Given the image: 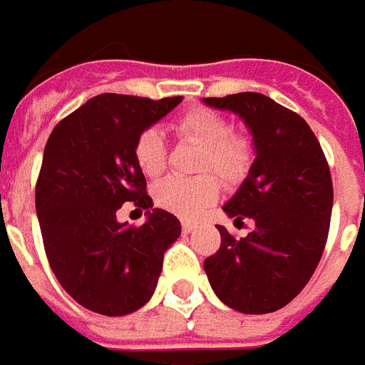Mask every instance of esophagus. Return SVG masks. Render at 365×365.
<instances>
[{
    "instance_id": "34e87169",
    "label": "esophagus",
    "mask_w": 365,
    "mask_h": 365,
    "mask_svg": "<svg viewBox=\"0 0 365 365\" xmlns=\"http://www.w3.org/2000/svg\"><path fill=\"white\" fill-rule=\"evenodd\" d=\"M195 230H196L195 222H190V220H182V232H185V234H192Z\"/></svg>"
}]
</instances>
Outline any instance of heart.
Returning a JSON list of instances; mask_svg holds the SVG:
<instances>
[{
	"label": "heart",
	"mask_w": 365,
	"mask_h": 365,
	"mask_svg": "<svg viewBox=\"0 0 365 365\" xmlns=\"http://www.w3.org/2000/svg\"><path fill=\"white\" fill-rule=\"evenodd\" d=\"M177 131L182 139L202 147L198 173L212 170L226 185L242 182L253 165V145L244 135H234L230 121L220 113L195 108L177 121ZM137 167L145 177H159L167 167L165 137L157 128L143 129L133 147ZM220 185L212 175L196 178L169 177L155 187V200L165 210L182 218H196L210 204L216 202Z\"/></svg>",
	"instance_id": "b5f03b06"
}]
</instances>
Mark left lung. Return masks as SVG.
<instances>
[{
	"label": "left lung",
	"mask_w": 365,
	"mask_h": 365,
	"mask_svg": "<svg viewBox=\"0 0 365 365\" xmlns=\"http://www.w3.org/2000/svg\"><path fill=\"white\" fill-rule=\"evenodd\" d=\"M202 102L236 113L255 151L247 177L222 206L234 222L253 220V230L236 240L218 226L222 244L204 271L230 309L275 312L301 293L324 252L334 196L327 157L309 123L267 96L240 92Z\"/></svg>",
	"instance_id": "8db88e82"
}]
</instances>
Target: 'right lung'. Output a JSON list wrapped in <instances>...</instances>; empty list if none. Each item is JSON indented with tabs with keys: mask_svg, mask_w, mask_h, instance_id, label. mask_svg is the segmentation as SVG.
Segmentation results:
<instances>
[{
	"mask_svg": "<svg viewBox=\"0 0 365 365\" xmlns=\"http://www.w3.org/2000/svg\"><path fill=\"white\" fill-rule=\"evenodd\" d=\"M182 96L100 94L56 123L38 173L35 206L51 269L84 309L123 317L155 293L163 255L180 236L175 214L153 208L137 167V135ZM145 210L139 229L118 222L121 203Z\"/></svg>",
	"mask_w": 365,
	"mask_h": 365,
	"instance_id": "add662e5",
	"label": "right lung"
}]
</instances>
